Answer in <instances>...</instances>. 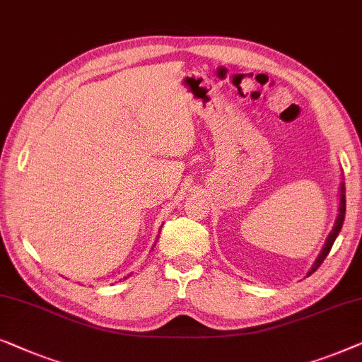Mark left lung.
I'll return each mask as SVG.
<instances>
[{
    "label": "left lung",
    "mask_w": 362,
    "mask_h": 362,
    "mask_svg": "<svg viewBox=\"0 0 362 362\" xmlns=\"http://www.w3.org/2000/svg\"><path fill=\"white\" fill-rule=\"evenodd\" d=\"M344 193H346V192H344V183H341V190H339V215H338V218H336L333 230H332V233L328 234L327 243H325L322 252L318 254L317 261L313 262L312 269H310V271H308L307 277L312 276V274H313L315 271H317V269H318L320 266H322V262L325 261V257H327L328 252L332 251V246H333L334 239L338 238V234H339V231H341V226H343V221H344V215H346V195H344Z\"/></svg>",
    "instance_id": "left-lung-1"
}]
</instances>
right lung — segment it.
Segmentation results:
<instances>
[{
	"mask_svg": "<svg viewBox=\"0 0 362 362\" xmlns=\"http://www.w3.org/2000/svg\"><path fill=\"white\" fill-rule=\"evenodd\" d=\"M128 277H129V276H128ZM128 277H124V279H128Z\"/></svg>",
	"mask_w": 362,
	"mask_h": 362,
	"instance_id": "1",
	"label": "right lung"
}]
</instances>
